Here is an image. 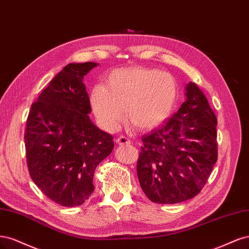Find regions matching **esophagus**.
I'll use <instances>...</instances> for the list:
<instances>
[{"label": "esophagus", "instance_id": "obj_1", "mask_svg": "<svg viewBox=\"0 0 249 249\" xmlns=\"http://www.w3.org/2000/svg\"><path fill=\"white\" fill-rule=\"evenodd\" d=\"M116 142L118 145H129L130 143V140L127 139L126 136H119Z\"/></svg>", "mask_w": 249, "mask_h": 249}]
</instances>
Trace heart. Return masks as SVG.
I'll use <instances>...</instances> for the list:
<instances>
[{
    "instance_id": "b5f03b06",
    "label": "heart",
    "mask_w": 249,
    "mask_h": 249,
    "mask_svg": "<svg viewBox=\"0 0 249 249\" xmlns=\"http://www.w3.org/2000/svg\"><path fill=\"white\" fill-rule=\"evenodd\" d=\"M179 94L176 77L154 68L113 70L104 84L93 87L90 106L98 123L115 131L124 117L135 128L149 130L171 115Z\"/></svg>"
}]
</instances>
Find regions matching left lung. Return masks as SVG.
I'll list each match as a JSON object with an SVG mask.
<instances>
[{"instance_id":"1","label":"left lung","mask_w":249,"mask_h":249,"mask_svg":"<svg viewBox=\"0 0 249 249\" xmlns=\"http://www.w3.org/2000/svg\"><path fill=\"white\" fill-rule=\"evenodd\" d=\"M164 124L142 136L136 165L141 187L157 204H177L197 196L217 161V119L195 83Z\"/></svg>"}]
</instances>
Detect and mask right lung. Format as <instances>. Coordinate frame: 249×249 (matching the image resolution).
I'll use <instances>...</instances> for the list:
<instances>
[{
	"label": "right lung",
	"mask_w": 249,
	"mask_h": 249,
	"mask_svg": "<svg viewBox=\"0 0 249 249\" xmlns=\"http://www.w3.org/2000/svg\"><path fill=\"white\" fill-rule=\"evenodd\" d=\"M97 63H70L31 107L25 145L29 173L61 206L84 204L94 191L95 168L114 149V138L90 120L84 76Z\"/></svg>",
	"instance_id": "obj_1"
}]
</instances>
